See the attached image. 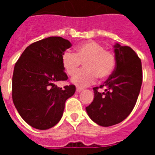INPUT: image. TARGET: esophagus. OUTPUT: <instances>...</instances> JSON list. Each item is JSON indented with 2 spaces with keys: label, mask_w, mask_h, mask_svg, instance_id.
<instances>
[{
  "label": "esophagus",
  "mask_w": 155,
  "mask_h": 155,
  "mask_svg": "<svg viewBox=\"0 0 155 155\" xmlns=\"http://www.w3.org/2000/svg\"><path fill=\"white\" fill-rule=\"evenodd\" d=\"M82 88H80V87H77V89H76V91L77 93H80L81 91H82Z\"/></svg>",
  "instance_id": "34e87169"
}]
</instances>
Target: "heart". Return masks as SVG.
Here are the masks:
<instances>
[{
    "mask_svg": "<svg viewBox=\"0 0 155 155\" xmlns=\"http://www.w3.org/2000/svg\"><path fill=\"white\" fill-rule=\"evenodd\" d=\"M62 65L68 75L72 76L78 71L82 62L84 69L72 78L71 81L78 87H86L96 80L103 79L113 72L115 68V57L113 53L104 50V47L94 41L84 42L78 46L77 53L66 50L62 55Z\"/></svg>",
    "mask_w": 155,
    "mask_h": 155,
    "instance_id": "b5f03b06",
    "label": "heart"
}]
</instances>
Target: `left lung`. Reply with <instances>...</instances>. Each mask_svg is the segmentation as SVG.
<instances>
[{"instance_id":"8db88e82","label":"left lung","mask_w":155,"mask_h":155,"mask_svg":"<svg viewBox=\"0 0 155 155\" xmlns=\"http://www.w3.org/2000/svg\"><path fill=\"white\" fill-rule=\"evenodd\" d=\"M116 68L109 78L93 87L94 99L86 112L91 120L102 127H110L124 121L130 114L139 95L143 80L140 59L130 46L116 43Z\"/></svg>"}]
</instances>
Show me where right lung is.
I'll use <instances>...</instances> for the list:
<instances>
[{"label": "right lung", "instance_id": "right-lung-1", "mask_svg": "<svg viewBox=\"0 0 155 155\" xmlns=\"http://www.w3.org/2000/svg\"><path fill=\"white\" fill-rule=\"evenodd\" d=\"M71 46L62 37H48L29 45L15 65L14 105L21 118L33 128L54 127L62 117L67 99L74 94L73 84L64 88L55 84L68 80L61 58Z\"/></svg>", "mask_w": 155, "mask_h": 155}]
</instances>
